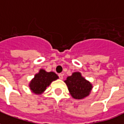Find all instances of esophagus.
<instances>
[{"mask_svg":"<svg viewBox=\"0 0 124 124\" xmlns=\"http://www.w3.org/2000/svg\"><path fill=\"white\" fill-rule=\"evenodd\" d=\"M58 77H59V78H60V79H63V74H62V73H59V74H58Z\"/></svg>","mask_w":124,"mask_h":124,"instance_id":"esophagus-1","label":"esophagus"}]
</instances>
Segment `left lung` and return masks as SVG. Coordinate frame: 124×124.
Returning a JSON list of instances; mask_svg holds the SVG:
<instances>
[{"label":"left lung","instance_id":"left-lung-1","mask_svg":"<svg viewBox=\"0 0 124 124\" xmlns=\"http://www.w3.org/2000/svg\"><path fill=\"white\" fill-rule=\"evenodd\" d=\"M65 83L73 98L78 100L88 96L92 88L91 84L84 79L79 72L73 73L71 76L67 77Z\"/></svg>","mask_w":124,"mask_h":124}]
</instances>
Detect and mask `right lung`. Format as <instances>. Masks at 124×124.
Returning a JSON list of instances; mask_svg holds the SVG:
<instances>
[{
    "instance_id": "right-lung-1",
    "label": "right lung",
    "mask_w": 124,
    "mask_h": 124,
    "mask_svg": "<svg viewBox=\"0 0 124 124\" xmlns=\"http://www.w3.org/2000/svg\"><path fill=\"white\" fill-rule=\"evenodd\" d=\"M58 78L57 75L54 72H46L43 70H40L31 82L29 86L34 93L40 94L45 91L52 81H55Z\"/></svg>"
}]
</instances>
